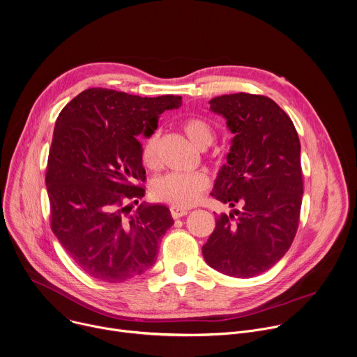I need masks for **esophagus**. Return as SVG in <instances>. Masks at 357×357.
<instances>
[{"label": "esophagus", "instance_id": "obj_1", "mask_svg": "<svg viewBox=\"0 0 357 357\" xmlns=\"http://www.w3.org/2000/svg\"><path fill=\"white\" fill-rule=\"evenodd\" d=\"M188 213H189V211H188L186 208H181V207H175V206L171 207V214H172L174 218H181V217L186 215Z\"/></svg>", "mask_w": 357, "mask_h": 357}]
</instances>
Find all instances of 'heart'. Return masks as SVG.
Masks as SVG:
<instances>
[{
	"instance_id": "b5f03b06",
	"label": "heart",
	"mask_w": 357,
	"mask_h": 357,
	"mask_svg": "<svg viewBox=\"0 0 357 357\" xmlns=\"http://www.w3.org/2000/svg\"><path fill=\"white\" fill-rule=\"evenodd\" d=\"M182 130L189 142L200 149H207L214 140L213 126L202 117H190L183 122ZM143 164L154 169L160 162L158 133L150 135L142 147ZM208 188V176L204 172L167 174L151 183V195L160 202L169 203L175 207H190L200 199L202 193Z\"/></svg>"
}]
</instances>
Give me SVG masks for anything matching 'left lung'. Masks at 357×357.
<instances>
[{"label": "left lung", "instance_id": "left-lung-1", "mask_svg": "<svg viewBox=\"0 0 357 357\" xmlns=\"http://www.w3.org/2000/svg\"><path fill=\"white\" fill-rule=\"evenodd\" d=\"M210 109L227 119L234 135L211 196L241 208L215 218L202 252L208 266L227 276L254 278L284 257L298 228V135L287 113L264 95L215 96Z\"/></svg>", "mask_w": 357, "mask_h": 357}]
</instances>
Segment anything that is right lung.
Wrapping results in <instances>:
<instances>
[{"instance_id": "1", "label": "right lung", "mask_w": 357, "mask_h": 357, "mask_svg": "<svg viewBox=\"0 0 357 357\" xmlns=\"http://www.w3.org/2000/svg\"><path fill=\"white\" fill-rule=\"evenodd\" d=\"M181 96L142 98L106 88L78 93L60 112L47 160L50 225L74 264L93 279L119 283L144 273L174 224L164 204H132L144 196L146 169L137 136Z\"/></svg>"}]
</instances>
